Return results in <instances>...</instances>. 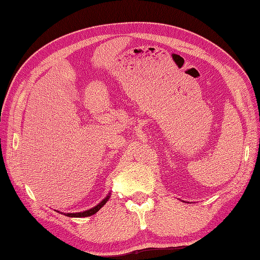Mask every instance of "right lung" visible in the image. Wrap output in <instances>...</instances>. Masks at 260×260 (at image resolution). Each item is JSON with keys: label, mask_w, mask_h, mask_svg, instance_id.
<instances>
[{"label": "right lung", "mask_w": 260, "mask_h": 260, "mask_svg": "<svg viewBox=\"0 0 260 260\" xmlns=\"http://www.w3.org/2000/svg\"><path fill=\"white\" fill-rule=\"evenodd\" d=\"M109 199H110V195H108L107 197H105V199L102 201V202H100V203L96 205V206H94V208H91V209H89V210H87V211H83V212H77V213H64V215H67V217H71V218H82V217H89V215H93V214H95L96 212H98V211L102 208V206L107 203V202L109 201ZM57 212H58V211H57Z\"/></svg>", "instance_id": "right-lung-1"}]
</instances>
